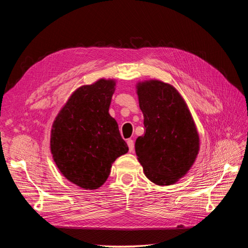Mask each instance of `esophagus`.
I'll return each mask as SVG.
<instances>
[{
	"mask_svg": "<svg viewBox=\"0 0 248 248\" xmlns=\"http://www.w3.org/2000/svg\"><path fill=\"white\" fill-rule=\"evenodd\" d=\"M127 145H128L129 152H133V150H134V142H133V140H127Z\"/></svg>",
	"mask_w": 248,
	"mask_h": 248,
	"instance_id": "esophagus-1",
	"label": "esophagus"
}]
</instances>
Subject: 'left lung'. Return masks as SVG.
<instances>
[{
    "instance_id": "8db88e82",
    "label": "left lung",
    "mask_w": 248,
    "mask_h": 248,
    "mask_svg": "<svg viewBox=\"0 0 248 248\" xmlns=\"http://www.w3.org/2000/svg\"><path fill=\"white\" fill-rule=\"evenodd\" d=\"M146 132L136 140V153L146 177L171 185L196 161L200 137L190 110L175 87L157 79L137 85Z\"/></svg>"
}]
</instances>
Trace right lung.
I'll return each mask as SVG.
<instances>
[{
    "label": "right lung",
    "instance_id": "add662e5",
    "mask_svg": "<svg viewBox=\"0 0 248 248\" xmlns=\"http://www.w3.org/2000/svg\"><path fill=\"white\" fill-rule=\"evenodd\" d=\"M115 87V79L100 78L78 88L52 123V158L62 175L80 188H99L112 162L128 152L118 123L108 114Z\"/></svg>",
    "mask_w": 248,
    "mask_h": 248
}]
</instances>
